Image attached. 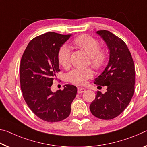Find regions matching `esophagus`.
<instances>
[{
  "label": "esophagus",
  "mask_w": 147,
  "mask_h": 147,
  "mask_svg": "<svg viewBox=\"0 0 147 147\" xmlns=\"http://www.w3.org/2000/svg\"><path fill=\"white\" fill-rule=\"evenodd\" d=\"M85 89L84 88H78V92L79 93V94H81V93H83V92H85Z\"/></svg>",
  "instance_id": "esophagus-1"
}]
</instances>
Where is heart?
<instances>
[{
    "label": "heart",
    "mask_w": 147,
    "mask_h": 147,
    "mask_svg": "<svg viewBox=\"0 0 147 147\" xmlns=\"http://www.w3.org/2000/svg\"><path fill=\"white\" fill-rule=\"evenodd\" d=\"M73 44L89 57L90 64L96 69H102L106 64L107 55L104 50L100 49V44L97 40L88 34H82L73 40ZM70 50L66 45H63L59 49L58 60L59 64L65 68L70 65ZM93 76L92 71L90 69H76L69 72L68 79L69 82L77 85H83L87 79Z\"/></svg>",
    "instance_id": "1"
}]
</instances>
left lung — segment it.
Here are the masks:
<instances>
[{
	"mask_svg": "<svg viewBox=\"0 0 147 147\" xmlns=\"http://www.w3.org/2000/svg\"><path fill=\"white\" fill-rule=\"evenodd\" d=\"M109 50V60L102 74L95 79L97 85L107 86V92L98 91L90 110L96 117L113 119L124 111L134 93L135 66L128 46L123 40L109 31L96 32Z\"/></svg>",
	"mask_w": 147,
	"mask_h": 147,
	"instance_id": "8db88e82",
	"label": "left lung"
}]
</instances>
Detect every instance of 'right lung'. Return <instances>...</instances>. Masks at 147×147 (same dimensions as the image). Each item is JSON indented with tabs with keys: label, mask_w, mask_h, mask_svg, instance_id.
Returning a JSON list of instances; mask_svg holds the SVG:
<instances>
[{
	"label": "right lung",
	"mask_w": 147,
	"mask_h": 147,
	"mask_svg": "<svg viewBox=\"0 0 147 147\" xmlns=\"http://www.w3.org/2000/svg\"><path fill=\"white\" fill-rule=\"evenodd\" d=\"M71 34L47 32L30 41L20 64V84L24 100L31 111L43 121L59 122L71 112L77 87L65 85L64 89L53 92L51 86L60 71L58 53Z\"/></svg>",
	"instance_id": "add662e5"
}]
</instances>
